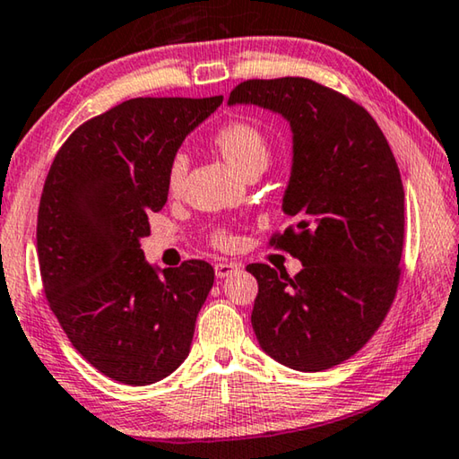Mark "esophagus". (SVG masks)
Instances as JSON below:
<instances>
[{"instance_id": "34e87169", "label": "esophagus", "mask_w": 459, "mask_h": 459, "mask_svg": "<svg viewBox=\"0 0 459 459\" xmlns=\"http://www.w3.org/2000/svg\"><path fill=\"white\" fill-rule=\"evenodd\" d=\"M239 266L234 262H217L215 264V276L217 278H228L234 274V272H238Z\"/></svg>"}]
</instances>
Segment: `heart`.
<instances>
[{"label":"heart","mask_w":459,"mask_h":459,"mask_svg":"<svg viewBox=\"0 0 459 459\" xmlns=\"http://www.w3.org/2000/svg\"><path fill=\"white\" fill-rule=\"evenodd\" d=\"M215 144L223 152V157L228 159V163L244 177L252 171H264L270 160V144L266 136L258 126L246 123V120H234V123L223 125L215 134ZM187 155L183 151L175 152L167 167L169 193H177L181 189L185 175H187ZM213 242L220 247H230L234 239L225 231H217Z\"/></svg>","instance_id":"obj_1"}]
</instances>
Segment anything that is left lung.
I'll return each instance as SVG.
<instances>
[{
	"mask_svg": "<svg viewBox=\"0 0 459 459\" xmlns=\"http://www.w3.org/2000/svg\"><path fill=\"white\" fill-rule=\"evenodd\" d=\"M230 104H258L292 126L282 209L294 220L270 246L302 262L290 278L268 264L252 326L260 347L296 371L341 365L368 342L395 300L405 239L397 160L375 118L333 88L300 76L246 80Z\"/></svg>",
	"mask_w": 459,
	"mask_h": 459,
	"instance_id": "obj_1",
	"label": "left lung"
}]
</instances>
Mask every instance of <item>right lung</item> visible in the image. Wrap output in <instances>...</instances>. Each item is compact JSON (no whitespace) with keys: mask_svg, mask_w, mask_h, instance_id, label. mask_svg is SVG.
Segmentation results:
<instances>
[{"mask_svg":"<svg viewBox=\"0 0 459 459\" xmlns=\"http://www.w3.org/2000/svg\"><path fill=\"white\" fill-rule=\"evenodd\" d=\"M221 100L120 102L80 125L48 171L36 236L46 300L72 347L112 381L157 383L189 355L212 264L185 260L159 276L139 242L167 204L169 160Z\"/></svg>","mask_w":459,"mask_h":459,"instance_id":"obj_1","label":"right lung"}]
</instances>
